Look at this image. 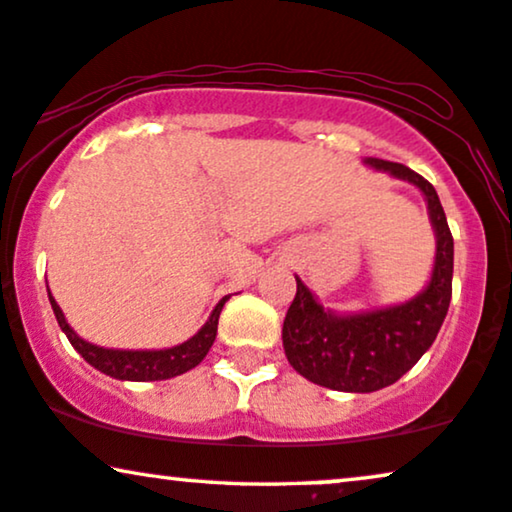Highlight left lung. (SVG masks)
<instances>
[{"label": "left lung", "instance_id": "obj_1", "mask_svg": "<svg viewBox=\"0 0 512 512\" xmlns=\"http://www.w3.org/2000/svg\"><path fill=\"white\" fill-rule=\"evenodd\" d=\"M367 166L412 182L428 203L435 231L431 281L410 302L363 313L325 309L297 278V295L283 320V349L288 363L313 384L346 393H372L398 381L431 349L452 299L454 238L447 227L438 192L412 168L384 159Z\"/></svg>", "mask_w": 512, "mask_h": 512}]
</instances>
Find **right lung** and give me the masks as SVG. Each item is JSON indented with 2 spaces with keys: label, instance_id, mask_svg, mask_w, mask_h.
Masks as SVG:
<instances>
[{
  "label": "right lung",
  "instance_id": "right-lung-1",
  "mask_svg": "<svg viewBox=\"0 0 512 512\" xmlns=\"http://www.w3.org/2000/svg\"><path fill=\"white\" fill-rule=\"evenodd\" d=\"M46 290H49V285H46ZM227 299L229 297L220 299V304L215 306L213 313H210L206 325H203L192 339H187V342L170 346V349H159V351H126V349H105V346L91 344L86 342V339H81L77 332L72 330L70 323H67L65 313L60 311L58 302L49 292L51 309L56 313L60 330L65 332L79 356L84 358L88 365H93L95 370H100L102 374H107V377H114L121 381H161V379L177 377V374H185L192 370V367L199 365L215 342L217 320H220V311Z\"/></svg>",
  "mask_w": 512,
  "mask_h": 512
}]
</instances>
